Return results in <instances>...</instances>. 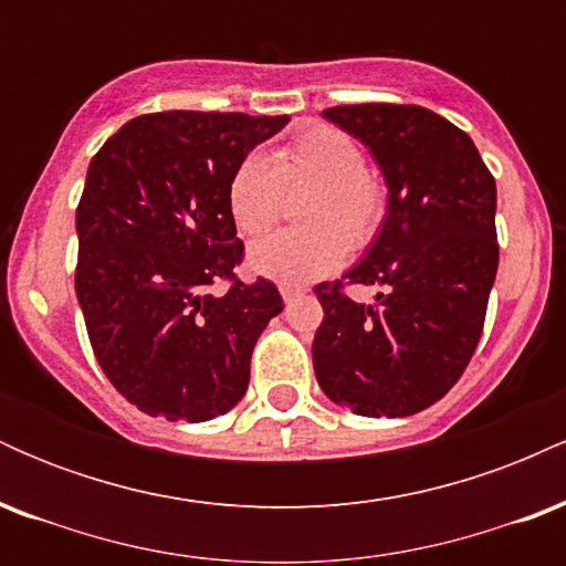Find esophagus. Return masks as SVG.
<instances>
[{"instance_id": "1", "label": "esophagus", "mask_w": 566, "mask_h": 566, "mask_svg": "<svg viewBox=\"0 0 566 566\" xmlns=\"http://www.w3.org/2000/svg\"><path fill=\"white\" fill-rule=\"evenodd\" d=\"M279 292H282L284 303H292V301H297V297L305 295V287H301V284H282Z\"/></svg>"}]
</instances>
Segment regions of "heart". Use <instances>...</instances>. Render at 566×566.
<instances>
[{
    "label": "heart",
    "instance_id": "b5f03b06",
    "mask_svg": "<svg viewBox=\"0 0 566 566\" xmlns=\"http://www.w3.org/2000/svg\"><path fill=\"white\" fill-rule=\"evenodd\" d=\"M314 188L303 210L308 231H282L250 247V269L282 284H308L367 247L386 220V188L367 172L365 148L343 129H301L271 157L255 151L229 180V212L244 237H263L282 218L284 191Z\"/></svg>",
    "mask_w": 566,
    "mask_h": 566
}]
</instances>
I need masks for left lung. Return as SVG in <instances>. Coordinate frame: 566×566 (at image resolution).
Masks as SVG:
<instances>
[{"mask_svg":"<svg viewBox=\"0 0 566 566\" xmlns=\"http://www.w3.org/2000/svg\"><path fill=\"white\" fill-rule=\"evenodd\" d=\"M324 119L359 138L380 165L388 212L348 284H378L373 305L343 282L316 284L324 319L314 373L335 405L405 418L439 401L484 329L497 274V188L469 135L423 106L359 103Z\"/></svg>","mask_w":566,"mask_h":566,"instance_id":"obj_1","label":"left lung"}]
</instances>
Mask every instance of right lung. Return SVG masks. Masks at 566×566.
<instances>
[{
    "label": "right lung",
    "mask_w": 566,
    "mask_h": 566,
    "mask_svg": "<svg viewBox=\"0 0 566 566\" xmlns=\"http://www.w3.org/2000/svg\"><path fill=\"white\" fill-rule=\"evenodd\" d=\"M290 116L161 112L129 119L90 161L76 207V297L106 378L151 418H218L242 399L279 311L276 284L237 279L231 172ZM216 281H229L212 296Z\"/></svg>",
    "instance_id": "right-lung-1"
}]
</instances>
